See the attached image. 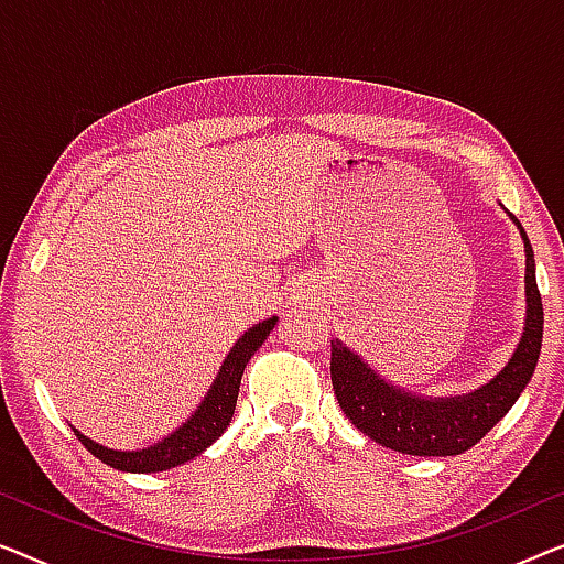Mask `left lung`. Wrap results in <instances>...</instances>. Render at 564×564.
<instances>
[{
  "label": "left lung",
  "mask_w": 564,
  "mask_h": 564,
  "mask_svg": "<svg viewBox=\"0 0 564 564\" xmlns=\"http://www.w3.org/2000/svg\"><path fill=\"white\" fill-rule=\"evenodd\" d=\"M511 220L519 226L527 249V323L513 357L482 388L454 398L413 395L382 380L344 341H330V382L338 405L372 442L413 457H454L480 442L529 384L542 351L544 307L536 288L534 251L516 215Z\"/></svg>",
  "instance_id": "left-lung-1"
}]
</instances>
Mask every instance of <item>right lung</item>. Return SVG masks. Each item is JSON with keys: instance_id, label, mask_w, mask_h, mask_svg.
I'll return each instance as SVG.
<instances>
[{"instance_id": "1", "label": "right lung", "mask_w": 564, "mask_h": 564, "mask_svg": "<svg viewBox=\"0 0 564 564\" xmlns=\"http://www.w3.org/2000/svg\"><path fill=\"white\" fill-rule=\"evenodd\" d=\"M276 326V315L272 318L257 323L246 334L238 338L234 349L228 351L226 361H223L218 377H215L210 390L203 403L197 405V411L182 423L174 434L161 438L159 444L149 446V449H135V452H118L107 449V446L91 442L74 429V434L84 444V449H89L97 459H102L105 465L122 473H164V469L180 467L184 462L195 459L197 454H203L223 431L228 429L230 419H234L238 388H241V375L249 359L257 354V349L264 344L269 330Z\"/></svg>"}]
</instances>
